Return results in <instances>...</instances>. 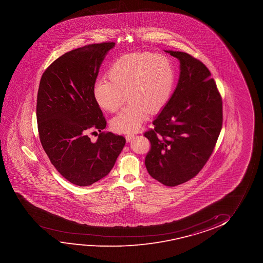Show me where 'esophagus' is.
Listing matches in <instances>:
<instances>
[{"instance_id":"34e87169","label":"esophagus","mask_w":263,"mask_h":263,"mask_svg":"<svg viewBox=\"0 0 263 263\" xmlns=\"http://www.w3.org/2000/svg\"><path fill=\"white\" fill-rule=\"evenodd\" d=\"M134 137H135V135H134V134H126V142H130V141L132 140V139H134Z\"/></svg>"}]
</instances>
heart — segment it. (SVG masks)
Instances as JSON below:
<instances>
[{"label":"heart","instance_id":"heart-1","mask_svg":"<svg viewBox=\"0 0 263 263\" xmlns=\"http://www.w3.org/2000/svg\"><path fill=\"white\" fill-rule=\"evenodd\" d=\"M108 80L95 82L94 100L106 111L116 112L127 99L129 103L111 119L112 129L134 132L147 118L168 103L173 92L175 72L170 58L153 53L125 54L112 63Z\"/></svg>","mask_w":263,"mask_h":263}]
</instances>
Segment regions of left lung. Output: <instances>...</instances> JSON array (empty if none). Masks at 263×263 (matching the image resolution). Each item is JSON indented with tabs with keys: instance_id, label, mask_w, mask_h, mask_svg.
<instances>
[{
	"instance_id": "1",
	"label": "left lung",
	"mask_w": 263,
	"mask_h": 263,
	"mask_svg": "<svg viewBox=\"0 0 263 263\" xmlns=\"http://www.w3.org/2000/svg\"><path fill=\"white\" fill-rule=\"evenodd\" d=\"M180 61V78L172 97L144 133L151 143L145 167L159 182L174 187L204 167L223 123L222 98L202 62L179 51H165Z\"/></svg>"
}]
</instances>
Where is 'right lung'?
I'll use <instances>...</instances> for the list:
<instances>
[{
    "mask_svg": "<svg viewBox=\"0 0 263 263\" xmlns=\"http://www.w3.org/2000/svg\"><path fill=\"white\" fill-rule=\"evenodd\" d=\"M114 47V42H103L67 52L40 80V142L58 173L77 186H90L108 175L126 144L122 136L101 132L107 121L92 93L101 63ZM90 128L101 132L95 142L86 135Z\"/></svg>",
    "mask_w": 263,
    "mask_h": 263,
    "instance_id": "right-lung-1",
    "label": "right lung"
}]
</instances>
